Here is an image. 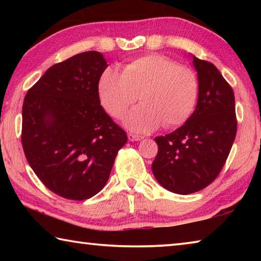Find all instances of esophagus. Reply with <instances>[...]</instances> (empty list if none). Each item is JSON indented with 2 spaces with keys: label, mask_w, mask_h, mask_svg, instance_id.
Returning a JSON list of instances; mask_svg holds the SVG:
<instances>
[{
  "label": "esophagus",
  "mask_w": 261,
  "mask_h": 261,
  "mask_svg": "<svg viewBox=\"0 0 261 261\" xmlns=\"http://www.w3.org/2000/svg\"><path fill=\"white\" fill-rule=\"evenodd\" d=\"M127 137H129L130 141H138V140L144 139V136H138L135 134H127Z\"/></svg>",
  "instance_id": "obj_1"
}]
</instances>
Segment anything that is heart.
Here are the masks:
<instances>
[{
	"instance_id": "1",
	"label": "heart",
	"mask_w": 261,
	"mask_h": 261,
	"mask_svg": "<svg viewBox=\"0 0 261 261\" xmlns=\"http://www.w3.org/2000/svg\"><path fill=\"white\" fill-rule=\"evenodd\" d=\"M141 103L125 117L131 130L146 132L184 124L199 96L197 73L166 55L147 54L124 64L121 72L105 70L98 82L102 108L114 118H121L137 99Z\"/></svg>"
}]
</instances>
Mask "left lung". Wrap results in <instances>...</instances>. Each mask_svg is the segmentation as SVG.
Returning a JSON list of instances; mask_svg holds the SVG:
<instances>
[{"instance_id": "1", "label": "left lung", "mask_w": 261, "mask_h": 261, "mask_svg": "<svg viewBox=\"0 0 261 261\" xmlns=\"http://www.w3.org/2000/svg\"><path fill=\"white\" fill-rule=\"evenodd\" d=\"M199 96L191 117L171 134L156 137L152 163L159 183L169 191L190 194L218 177L237 132L235 96L214 64L193 56Z\"/></svg>"}]
</instances>
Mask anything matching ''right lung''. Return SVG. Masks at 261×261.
I'll list each match as a JSON object with an SVG mask.
<instances>
[{
  "instance_id": "1",
  "label": "right lung",
  "mask_w": 261,
  "mask_h": 261,
  "mask_svg": "<svg viewBox=\"0 0 261 261\" xmlns=\"http://www.w3.org/2000/svg\"><path fill=\"white\" fill-rule=\"evenodd\" d=\"M107 67L100 53H81L50 67L25 95V156L43 185L65 199L98 193L127 141L100 105L98 82Z\"/></svg>"
}]
</instances>
